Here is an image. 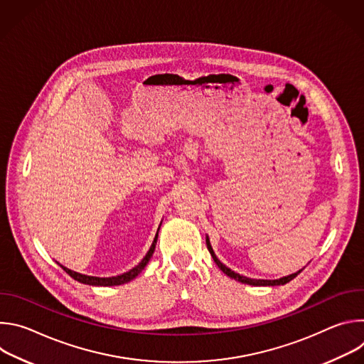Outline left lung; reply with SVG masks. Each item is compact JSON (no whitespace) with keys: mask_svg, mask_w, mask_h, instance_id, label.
Segmentation results:
<instances>
[{"mask_svg":"<svg viewBox=\"0 0 364 364\" xmlns=\"http://www.w3.org/2000/svg\"><path fill=\"white\" fill-rule=\"evenodd\" d=\"M205 243H207V249H209V252H210V255H212V257H213V261H215L216 265L220 268V271H223V274H226V275L230 277L232 279H236V281H239V282H242V284H247V285H253V287H275V285H285L287 282L292 281V279L302 271V269H301V271H298V272H295V274H291V275L284 277V278H279V279H252V278L239 275V274H236L235 271H232L230 268H228L226 265H223V264L219 261V259H218V256L215 255L209 237H205Z\"/></svg>","mask_w":364,"mask_h":364,"instance_id":"1","label":"left lung"}]
</instances>
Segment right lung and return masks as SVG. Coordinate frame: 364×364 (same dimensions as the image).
<instances>
[{
	"label": "right lung",
	"mask_w": 364,
	"mask_h": 364,
	"mask_svg": "<svg viewBox=\"0 0 364 364\" xmlns=\"http://www.w3.org/2000/svg\"><path fill=\"white\" fill-rule=\"evenodd\" d=\"M157 237H159V232H157V235H155L154 242H152L149 250L146 252V255L144 256L142 261H141L135 268H132L131 271H128V272H125V274H122V275H117V277H111V278L89 277V275H83V274L75 272V271H72V269H69V268L60 265L59 262H58V264H59V265L62 267V269H63L66 274H69L75 281L82 282V284H86V285H93V287H115V285H122V284H127V282L132 281L134 278H136L138 274L146 267V264L149 262V259H151V256H152V253H154V250H155V245H157Z\"/></svg>",
	"instance_id": "obj_1"
}]
</instances>
